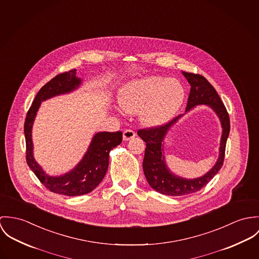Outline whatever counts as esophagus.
<instances>
[{
  "label": "esophagus",
  "mask_w": 259,
  "mask_h": 259,
  "mask_svg": "<svg viewBox=\"0 0 259 259\" xmlns=\"http://www.w3.org/2000/svg\"><path fill=\"white\" fill-rule=\"evenodd\" d=\"M135 132L132 130V129H126L124 132H123V139L125 140V141H127V140H130V139H132V138H134L135 137Z\"/></svg>",
  "instance_id": "obj_1"
}]
</instances>
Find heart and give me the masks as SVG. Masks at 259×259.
I'll use <instances>...</instances> for the list:
<instances>
[{"mask_svg":"<svg viewBox=\"0 0 259 259\" xmlns=\"http://www.w3.org/2000/svg\"><path fill=\"white\" fill-rule=\"evenodd\" d=\"M185 92L176 79L163 76H146L126 84L120 94V105L129 113L141 112L148 126L169 121L181 107Z\"/></svg>","mask_w":259,"mask_h":259,"instance_id":"obj_1","label":"heart"}]
</instances>
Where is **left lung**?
I'll use <instances>...</instances> for the list:
<instances>
[{"instance_id":"1","label":"left lung","mask_w":259,"mask_h":259,"mask_svg":"<svg viewBox=\"0 0 259 259\" xmlns=\"http://www.w3.org/2000/svg\"><path fill=\"white\" fill-rule=\"evenodd\" d=\"M183 74L191 84L186 111H189L196 105H209L221 119L223 135L220 147V157L212 169L201 178L187 180L177 177L169 171L165 163L162 146L168 130L181 115L163 125L143 128L137 131V134L146 143L143 170L149 185L163 195L175 197L185 196L200 191L221 170L225 161L226 146L230 130V116L213 87L201 74L185 71H183Z\"/></svg>"}]
</instances>
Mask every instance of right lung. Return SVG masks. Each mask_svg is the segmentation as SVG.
I'll return each mask as SVG.
<instances>
[{
	"mask_svg": "<svg viewBox=\"0 0 259 259\" xmlns=\"http://www.w3.org/2000/svg\"><path fill=\"white\" fill-rule=\"evenodd\" d=\"M75 74V69L59 73L41 87L29 107L25 121L26 159L30 170L48 190L69 197L88 194L101 183L108 169L110 151L122 142L121 131L95 134L87 154L79 164L72 171L59 177L48 176L34 161L32 156L31 127L40 102L53 96L70 92L79 87L81 80Z\"/></svg>",
	"mask_w": 259,
	"mask_h": 259,
	"instance_id": "obj_1",
	"label": "right lung"
}]
</instances>
